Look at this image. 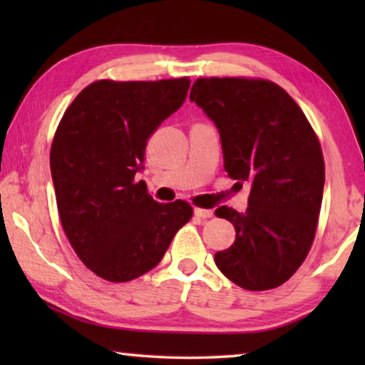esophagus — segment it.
<instances>
[{
    "label": "esophagus",
    "mask_w": 365,
    "mask_h": 365,
    "mask_svg": "<svg viewBox=\"0 0 365 365\" xmlns=\"http://www.w3.org/2000/svg\"><path fill=\"white\" fill-rule=\"evenodd\" d=\"M212 214L214 212L211 211V209H200V207L195 209V215L200 219H209V217H212Z\"/></svg>",
    "instance_id": "obj_1"
}]
</instances>
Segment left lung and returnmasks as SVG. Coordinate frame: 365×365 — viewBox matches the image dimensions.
Listing matches in <instances>:
<instances>
[{
	"label": "left lung",
	"mask_w": 365,
	"mask_h": 365,
	"mask_svg": "<svg viewBox=\"0 0 365 365\" xmlns=\"http://www.w3.org/2000/svg\"><path fill=\"white\" fill-rule=\"evenodd\" d=\"M190 101L217 128L228 177L251 185L246 212L215 209L237 232L215 265L251 292L280 287L316 235L325 182L316 133L293 98L267 80L197 78Z\"/></svg>",
	"instance_id": "obj_1"
}]
</instances>
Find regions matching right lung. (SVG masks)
<instances>
[{"label": "right lung", "mask_w": 365, "mask_h": 365, "mask_svg": "<svg viewBox=\"0 0 365 365\" xmlns=\"http://www.w3.org/2000/svg\"><path fill=\"white\" fill-rule=\"evenodd\" d=\"M190 80L113 82L86 86L63 115L49 165L58 211L73 251L109 282H130L156 267L188 202L160 205L146 193L145 148L151 133L187 98Z\"/></svg>", "instance_id": "1"}]
</instances>
